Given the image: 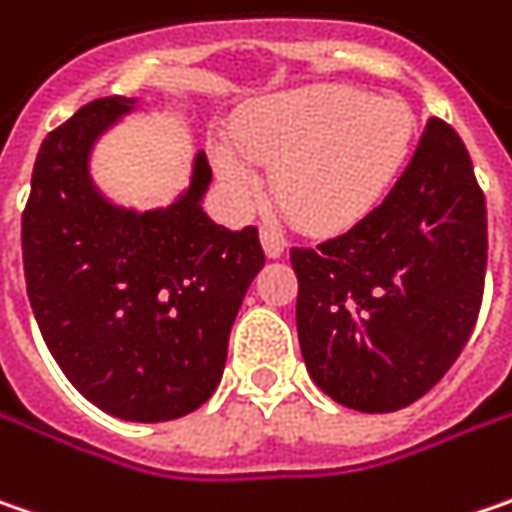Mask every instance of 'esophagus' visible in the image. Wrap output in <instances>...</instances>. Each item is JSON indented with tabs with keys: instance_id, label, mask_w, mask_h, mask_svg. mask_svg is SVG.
I'll use <instances>...</instances> for the list:
<instances>
[{
	"instance_id": "esophagus-1",
	"label": "esophagus",
	"mask_w": 512,
	"mask_h": 512,
	"mask_svg": "<svg viewBox=\"0 0 512 512\" xmlns=\"http://www.w3.org/2000/svg\"><path fill=\"white\" fill-rule=\"evenodd\" d=\"M262 247H265V256L268 259H279L285 253V239L276 236L273 230H262Z\"/></svg>"
}]
</instances>
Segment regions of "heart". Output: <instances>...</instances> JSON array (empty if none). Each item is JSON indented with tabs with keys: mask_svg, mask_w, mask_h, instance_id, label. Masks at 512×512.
Instances as JSON below:
<instances>
[{
	"mask_svg": "<svg viewBox=\"0 0 512 512\" xmlns=\"http://www.w3.org/2000/svg\"><path fill=\"white\" fill-rule=\"evenodd\" d=\"M233 143L210 158L230 198L250 207L262 192L253 161L273 164V192L311 230H345L389 195L409 161L415 115L395 97L348 86H314L247 106Z\"/></svg>",
	"mask_w": 512,
	"mask_h": 512,
	"instance_id": "b5f03b06",
	"label": "heart"
}]
</instances>
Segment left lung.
Returning a JSON list of instances; mask_svg holds the SVG:
<instances>
[{
  "label": "left lung",
  "instance_id": "obj_1",
  "mask_svg": "<svg viewBox=\"0 0 512 512\" xmlns=\"http://www.w3.org/2000/svg\"><path fill=\"white\" fill-rule=\"evenodd\" d=\"M296 331L311 380L357 412L423 397L473 334L487 204L464 141L426 123L392 192L343 236L294 247Z\"/></svg>",
  "mask_w": 512,
  "mask_h": 512
}]
</instances>
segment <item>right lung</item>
I'll use <instances>...</instances> for the list:
<instances>
[{"mask_svg": "<svg viewBox=\"0 0 512 512\" xmlns=\"http://www.w3.org/2000/svg\"><path fill=\"white\" fill-rule=\"evenodd\" d=\"M135 109L138 97H100L48 132L22 213V262L42 340L71 386L120 421L158 423L216 392L265 253L256 227L227 230L204 213V152L167 207L141 213L100 192L91 152Z\"/></svg>", "mask_w": 512, "mask_h": 512, "instance_id": "right-lung-1", "label": "right lung"}]
</instances>
